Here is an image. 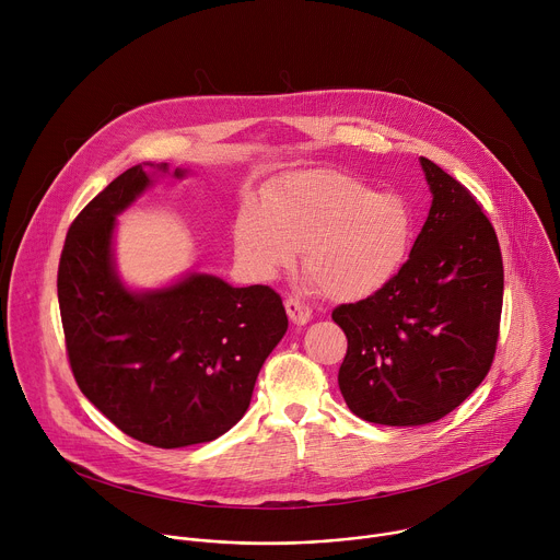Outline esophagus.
I'll return each mask as SVG.
<instances>
[{
  "label": "esophagus",
  "mask_w": 560,
  "mask_h": 560,
  "mask_svg": "<svg viewBox=\"0 0 560 560\" xmlns=\"http://www.w3.org/2000/svg\"><path fill=\"white\" fill-rule=\"evenodd\" d=\"M285 312H288V316L292 318L296 326H303V324H307L310 318H312L310 305L305 301H301L299 296H288L285 299Z\"/></svg>",
  "instance_id": "34e87169"
}]
</instances>
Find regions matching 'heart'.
Instances as JSON below:
<instances>
[{
    "instance_id": "1",
    "label": "heart",
    "mask_w": 560,
    "mask_h": 560,
    "mask_svg": "<svg viewBox=\"0 0 560 560\" xmlns=\"http://www.w3.org/2000/svg\"><path fill=\"white\" fill-rule=\"evenodd\" d=\"M412 242L408 203L372 192L337 171L292 175L266 206L248 203L234 223L236 257L259 277L292 266L303 250L307 281L330 299H361L383 288Z\"/></svg>"
}]
</instances>
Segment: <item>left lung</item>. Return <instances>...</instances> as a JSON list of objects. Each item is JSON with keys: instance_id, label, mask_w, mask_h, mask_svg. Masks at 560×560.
Segmentation results:
<instances>
[{"instance_id": "1", "label": "left lung", "mask_w": 560, "mask_h": 560, "mask_svg": "<svg viewBox=\"0 0 560 560\" xmlns=\"http://www.w3.org/2000/svg\"><path fill=\"white\" fill-rule=\"evenodd\" d=\"M432 208L410 259L383 288L332 310L348 352V408L381 425H425L488 376L501 330L503 257L478 199L421 156Z\"/></svg>"}]
</instances>
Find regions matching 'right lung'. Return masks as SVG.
Here are the masks:
<instances>
[{
    "label": "right lung",
    "mask_w": 560,
    "mask_h": 560,
    "mask_svg": "<svg viewBox=\"0 0 560 560\" xmlns=\"http://www.w3.org/2000/svg\"><path fill=\"white\" fill-rule=\"evenodd\" d=\"M148 184L132 166L74 217L57 296L79 389L124 434L173 450L212 441L246 415L288 316L270 285L232 288L210 275L128 292L113 266V228Z\"/></svg>",
    "instance_id": "right-lung-1"
}]
</instances>
